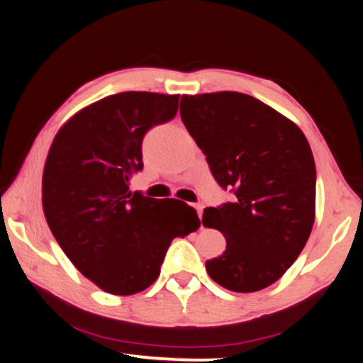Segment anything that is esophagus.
Returning a JSON list of instances; mask_svg holds the SVG:
<instances>
[{
    "instance_id": "esophagus-1",
    "label": "esophagus",
    "mask_w": 363,
    "mask_h": 363,
    "mask_svg": "<svg viewBox=\"0 0 363 363\" xmlns=\"http://www.w3.org/2000/svg\"><path fill=\"white\" fill-rule=\"evenodd\" d=\"M194 208L196 210V213H199V216L201 218V213H203V205H201V203H194Z\"/></svg>"
}]
</instances>
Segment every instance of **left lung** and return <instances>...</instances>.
I'll list each match as a JSON object with an SVG mask.
<instances>
[{
  "instance_id": "1",
  "label": "left lung",
  "mask_w": 363,
  "mask_h": 363,
  "mask_svg": "<svg viewBox=\"0 0 363 363\" xmlns=\"http://www.w3.org/2000/svg\"><path fill=\"white\" fill-rule=\"evenodd\" d=\"M181 118L216 182L235 195L203 211L227 247L206 261L210 277L237 293L272 285L290 269L315 218V163L303 131L248 94L182 96Z\"/></svg>"
}]
</instances>
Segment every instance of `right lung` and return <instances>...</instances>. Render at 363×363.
Instances as JSON below:
<instances>
[{
	"label": "right lung",
	"instance_id": "1",
	"mask_svg": "<svg viewBox=\"0 0 363 363\" xmlns=\"http://www.w3.org/2000/svg\"><path fill=\"white\" fill-rule=\"evenodd\" d=\"M179 96L128 91L91 104L49 149L43 208L60 248L104 291L134 294L158 279L176 237L200 227L192 206L130 192L143 171V139L173 120Z\"/></svg>",
	"mask_w": 363,
	"mask_h": 363
}]
</instances>
